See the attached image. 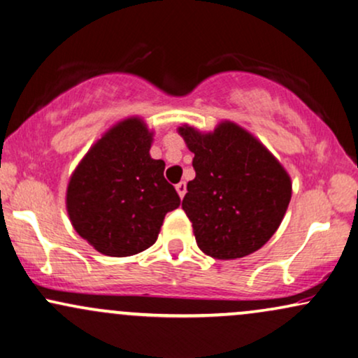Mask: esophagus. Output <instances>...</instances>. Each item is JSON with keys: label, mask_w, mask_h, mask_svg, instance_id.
<instances>
[{"label": "esophagus", "mask_w": 358, "mask_h": 358, "mask_svg": "<svg viewBox=\"0 0 358 358\" xmlns=\"http://www.w3.org/2000/svg\"><path fill=\"white\" fill-rule=\"evenodd\" d=\"M176 192H178L180 198H183V196H185V193H187V183H185V182L176 183Z\"/></svg>", "instance_id": "34e87169"}]
</instances>
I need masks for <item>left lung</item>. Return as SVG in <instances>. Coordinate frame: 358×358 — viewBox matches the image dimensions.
I'll return each mask as SVG.
<instances>
[{
    "label": "left lung",
    "mask_w": 358,
    "mask_h": 358,
    "mask_svg": "<svg viewBox=\"0 0 358 358\" xmlns=\"http://www.w3.org/2000/svg\"><path fill=\"white\" fill-rule=\"evenodd\" d=\"M195 178L187 185L183 210L196 245L206 255L234 260L272 238L292 198L290 176L273 155L243 128L222 123L201 135L182 127Z\"/></svg>",
    "instance_id": "1"
}]
</instances>
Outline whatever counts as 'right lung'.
<instances>
[{
	"instance_id": "obj_1",
	"label": "right lung",
	"mask_w": 358,
	"mask_h": 358,
	"mask_svg": "<svg viewBox=\"0 0 358 358\" xmlns=\"http://www.w3.org/2000/svg\"><path fill=\"white\" fill-rule=\"evenodd\" d=\"M152 133L128 118L86 153L66 192L70 220L103 255L130 257L157 242L163 218L180 196L163 176L165 162L150 157Z\"/></svg>"
}]
</instances>
